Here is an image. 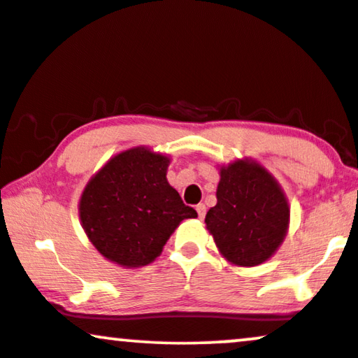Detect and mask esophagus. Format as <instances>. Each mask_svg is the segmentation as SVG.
<instances>
[{
  "instance_id": "esophagus-1",
  "label": "esophagus",
  "mask_w": 358,
  "mask_h": 358,
  "mask_svg": "<svg viewBox=\"0 0 358 358\" xmlns=\"http://www.w3.org/2000/svg\"><path fill=\"white\" fill-rule=\"evenodd\" d=\"M196 211H198V218L203 220L205 218V213H206V206L200 203V205H196Z\"/></svg>"
}]
</instances>
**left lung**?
<instances>
[{
    "label": "left lung",
    "mask_w": 358,
    "mask_h": 358,
    "mask_svg": "<svg viewBox=\"0 0 358 358\" xmlns=\"http://www.w3.org/2000/svg\"><path fill=\"white\" fill-rule=\"evenodd\" d=\"M220 173L218 203L206 213V228L221 255L233 264H261L286 236V196L273 176L255 162L238 160Z\"/></svg>",
    "instance_id": "left-lung-1"
}]
</instances>
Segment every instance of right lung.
I'll use <instances>...</instances> for the list:
<instances>
[{
	"mask_svg": "<svg viewBox=\"0 0 358 358\" xmlns=\"http://www.w3.org/2000/svg\"><path fill=\"white\" fill-rule=\"evenodd\" d=\"M170 160L148 148H132L108 160L80 198L79 215L90 243L125 268L160 256L185 218H196L166 182Z\"/></svg>",
	"mask_w": 358,
	"mask_h": 358,
	"instance_id": "1",
	"label": "right lung"
}]
</instances>
